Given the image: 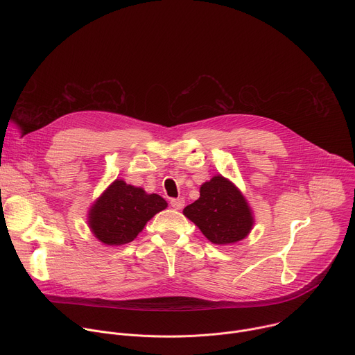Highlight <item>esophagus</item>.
I'll use <instances>...</instances> for the list:
<instances>
[{"label":"esophagus","instance_id":"esophagus-1","mask_svg":"<svg viewBox=\"0 0 355 355\" xmlns=\"http://www.w3.org/2000/svg\"><path fill=\"white\" fill-rule=\"evenodd\" d=\"M170 204H171V207L174 208V209H182L184 208V205H185V200H184V198H174V199H171L170 200Z\"/></svg>","mask_w":355,"mask_h":355}]
</instances>
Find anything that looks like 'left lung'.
Returning <instances> with one entry per match:
<instances>
[{
	"label": "left lung",
	"mask_w": 355,
	"mask_h": 355,
	"mask_svg": "<svg viewBox=\"0 0 355 355\" xmlns=\"http://www.w3.org/2000/svg\"><path fill=\"white\" fill-rule=\"evenodd\" d=\"M182 212L214 244L240 241L254 225L245 198L233 182L222 175H215L202 184L199 198Z\"/></svg>",
	"instance_id": "obj_1"
}]
</instances>
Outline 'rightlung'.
<instances>
[{
	"label": "right lung",
	"mask_w": 355,
	"mask_h": 355,
	"mask_svg": "<svg viewBox=\"0 0 355 355\" xmlns=\"http://www.w3.org/2000/svg\"><path fill=\"white\" fill-rule=\"evenodd\" d=\"M166 208L160 195L115 180L89 208L88 226L101 243L122 245L135 240L144 225Z\"/></svg>",
	"instance_id": "obj_1"
}]
</instances>
